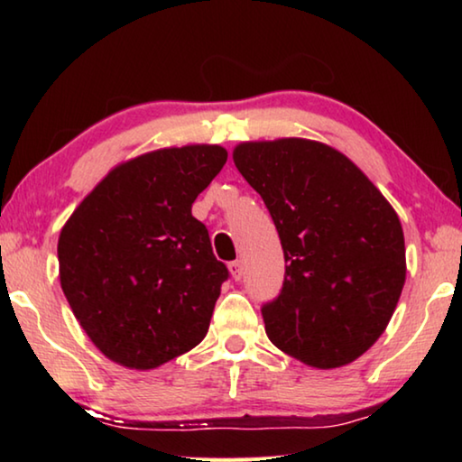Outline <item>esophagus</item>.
Segmentation results:
<instances>
[{"instance_id":"obj_1","label":"esophagus","mask_w":462,"mask_h":462,"mask_svg":"<svg viewBox=\"0 0 462 462\" xmlns=\"http://www.w3.org/2000/svg\"><path fill=\"white\" fill-rule=\"evenodd\" d=\"M228 271H230V275H232V279L234 281H240L242 279V275H245V269H242V263L240 261H232L230 264H228Z\"/></svg>"}]
</instances>
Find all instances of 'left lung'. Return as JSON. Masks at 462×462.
<instances>
[{
    "label": "left lung",
    "instance_id": "left-lung-1",
    "mask_svg": "<svg viewBox=\"0 0 462 462\" xmlns=\"http://www.w3.org/2000/svg\"><path fill=\"white\" fill-rule=\"evenodd\" d=\"M234 165L277 226L285 281L264 332L314 369H338L385 332L405 283L395 209L346 154L318 140H248Z\"/></svg>",
    "mask_w": 462,
    "mask_h": 462
}]
</instances>
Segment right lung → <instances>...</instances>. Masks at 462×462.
<instances>
[{"label": "right lung", "mask_w": 462, "mask_h": 462, "mask_svg": "<svg viewBox=\"0 0 462 462\" xmlns=\"http://www.w3.org/2000/svg\"><path fill=\"white\" fill-rule=\"evenodd\" d=\"M220 144L169 146L116 165L59 234L62 293L109 361L151 371L206 338L228 269L191 216Z\"/></svg>", "instance_id": "add662e5"}]
</instances>
